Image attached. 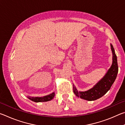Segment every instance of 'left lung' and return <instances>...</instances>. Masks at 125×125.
Wrapping results in <instances>:
<instances>
[{
	"instance_id": "left-lung-1",
	"label": "left lung",
	"mask_w": 125,
	"mask_h": 125,
	"mask_svg": "<svg viewBox=\"0 0 125 125\" xmlns=\"http://www.w3.org/2000/svg\"><path fill=\"white\" fill-rule=\"evenodd\" d=\"M110 46L113 52V63L111 67L104 77L89 90L85 92H78L73 85V92L76 96L86 100L94 101L104 95L110 90L115 82L118 73L117 57L113 45L110 44Z\"/></svg>"
}]
</instances>
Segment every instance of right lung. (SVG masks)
Instances as JSON below:
<instances>
[{
    "instance_id": "1",
    "label": "right lung",
    "mask_w": 125,
    "mask_h": 125,
    "mask_svg": "<svg viewBox=\"0 0 125 125\" xmlns=\"http://www.w3.org/2000/svg\"><path fill=\"white\" fill-rule=\"evenodd\" d=\"M55 95L54 93H52L51 94L49 95H47L46 96H44L42 97H31V96H27L30 100H32V101H34L36 103L39 102H46V101H50L53 99L54 96Z\"/></svg>"
}]
</instances>
